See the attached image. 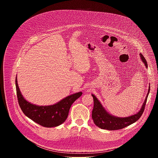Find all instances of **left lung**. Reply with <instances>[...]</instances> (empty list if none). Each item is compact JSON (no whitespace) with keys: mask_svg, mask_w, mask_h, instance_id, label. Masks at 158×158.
Wrapping results in <instances>:
<instances>
[{"mask_svg":"<svg viewBox=\"0 0 158 158\" xmlns=\"http://www.w3.org/2000/svg\"><path fill=\"white\" fill-rule=\"evenodd\" d=\"M139 56L141 60L144 64L146 68H148V64L145 58L141 53ZM149 91L150 84L149 85V89L146 97L140 110L136 114L124 118L117 117L110 114L103 107L98 99L94 94H92L94 100V108L92 112V118L94 124L101 129L114 131L121 129L134 123L141 118V115L143 113Z\"/></svg>","mask_w":158,"mask_h":158,"instance_id":"obj_1","label":"left lung"}]
</instances>
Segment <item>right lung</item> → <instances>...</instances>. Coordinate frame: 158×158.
Returning a JSON list of instances; mask_svg holds the SVG:
<instances>
[{"label":"right lung","mask_w":158,"mask_h":158,"mask_svg":"<svg viewBox=\"0 0 158 158\" xmlns=\"http://www.w3.org/2000/svg\"><path fill=\"white\" fill-rule=\"evenodd\" d=\"M15 86L19 104L24 114L35 123L46 127H56L62 124L68 116L73 102L81 97L82 93L69 95L57 103L49 106H39L27 101L22 96L15 78Z\"/></svg>","instance_id":"add662e5"}]
</instances>
